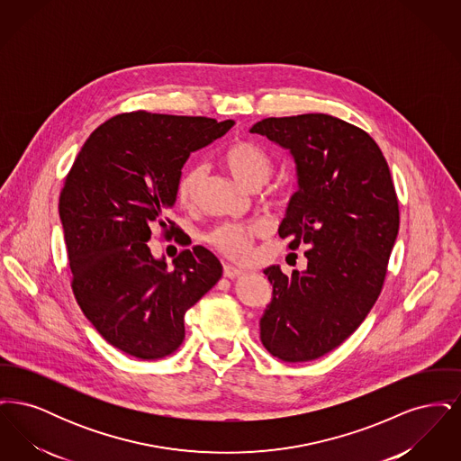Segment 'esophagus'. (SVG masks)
I'll list each match as a JSON object with an SVG mask.
<instances>
[{
  "mask_svg": "<svg viewBox=\"0 0 461 461\" xmlns=\"http://www.w3.org/2000/svg\"><path fill=\"white\" fill-rule=\"evenodd\" d=\"M243 275V271L235 267V266H224V276L230 278V280H235V278H240Z\"/></svg>",
  "mask_w": 461,
  "mask_h": 461,
  "instance_id": "obj_1",
  "label": "esophagus"
}]
</instances>
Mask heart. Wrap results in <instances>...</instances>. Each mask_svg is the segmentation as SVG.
I'll return each instance as SVG.
<instances>
[{"instance_id": "obj_1", "label": "heart", "mask_w": 461, "mask_h": 461, "mask_svg": "<svg viewBox=\"0 0 461 461\" xmlns=\"http://www.w3.org/2000/svg\"><path fill=\"white\" fill-rule=\"evenodd\" d=\"M222 162L233 177L247 188H261L273 173V158L254 141L237 140L222 154ZM203 176L200 166L188 167L179 177L176 197L185 207L197 198L198 186ZM264 233L261 222H222L207 233V241L231 259H247L252 243Z\"/></svg>"}]
</instances>
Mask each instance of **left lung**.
Masks as SVG:
<instances>
[{
	"label": "left lung",
	"instance_id": "8db88e82",
	"mask_svg": "<svg viewBox=\"0 0 461 461\" xmlns=\"http://www.w3.org/2000/svg\"><path fill=\"white\" fill-rule=\"evenodd\" d=\"M250 132L295 160L299 190L278 233L292 250L307 247L304 271L264 269L273 299L261 342L282 361H312L354 333L382 292L399 231L394 183L372 136L333 115L267 117Z\"/></svg>",
	"mask_w": 461,
	"mask_h": 461
}]
</instances>
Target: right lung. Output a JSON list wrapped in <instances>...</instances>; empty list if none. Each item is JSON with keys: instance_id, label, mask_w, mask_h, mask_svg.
I'll return each instance as SVG.
<instances>
[{"instance_id": "obj_1", "label": "right lung", "mask_w": 461, "mask_h": 461, "mask_svg": "<svg viewBox=\"0 0 461 461\" xmlns=\"http://www.w3.org/2000/svg\"><path fill=\"white\" fill-rule=\"evenodd\" d=\"M233 121L119 113L89 134L60 194L72 292L110 346L160 359L181 346L185 312L220 282L222 266L202 245L167 269L147 241L154 230L188 245L169 220L181 169L192 152L230 131Z\"/></svg>"}]
</instances>
